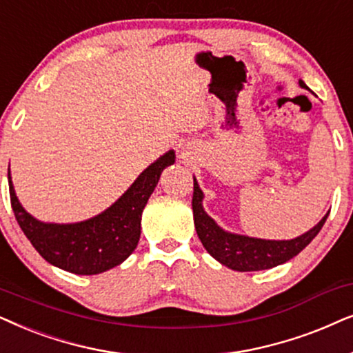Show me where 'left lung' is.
<instances>
[{
    "instance_id": "8db88e82",
    "label": "left lung",
    "mask_w": 353,
    "mask_h": 353,
    "mask_svg": "<svg viewBox=\"0 0 353 353\" xmlns=\"http://www.w3.org/2000/svg\"><path fill=\"white\" fill-rule=\"evenodd\" d=\"M300 87L308 88L303 81H299ZM192 210H194V223L199 239L203 243L206 252L221 265L231 268L234 271H261L270 270L290 258L299 255L314 237L321 231L326 223L327 214L302 236L290 239V241H268V239H256L224 231L218 223L208 216L203 208V192L199 187V182L194 177V199H192Z\"/></svg>"
}]
</instances>
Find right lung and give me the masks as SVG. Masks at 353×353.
Segmentation results:
<instances>
[{"label":"right lung","mask_w":353,"mask_h":353,"mask_svg":"<svg viewBox=\"0 0 353 353\" xmlns=\"http://www.w3.org/2000/svg\"><path fill=\"white\" fill-rule=\"evenodd\" d=\"M176 161L169 150L142 171L134 184L103 213L81 223H43L23 210L8 171L12 211L21 229L46 261L74 274H100L128 260L140 239L142 211L163 169Z\"/></svg>","instance_id":"1"}]
</instances>
